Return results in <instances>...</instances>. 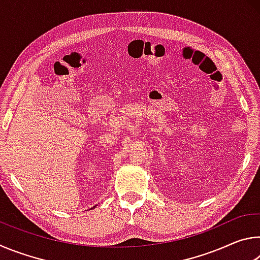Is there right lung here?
<instances>
[{"label":"right lung","mask_w":260,"mask_h":260,"mask_svg":"<svg viewBox=\"0 0 260 260\" xmlns=\"http://www.w3.org/2000/svg\"><path fill=\"white\" fill-rule=\"evenodd\" d=\"M96 206H98V205H95V206H93V208H91V210H93V209H95V208H96Z\"/></svg>","instance_id":"right-lung-1"}]
</instances>
